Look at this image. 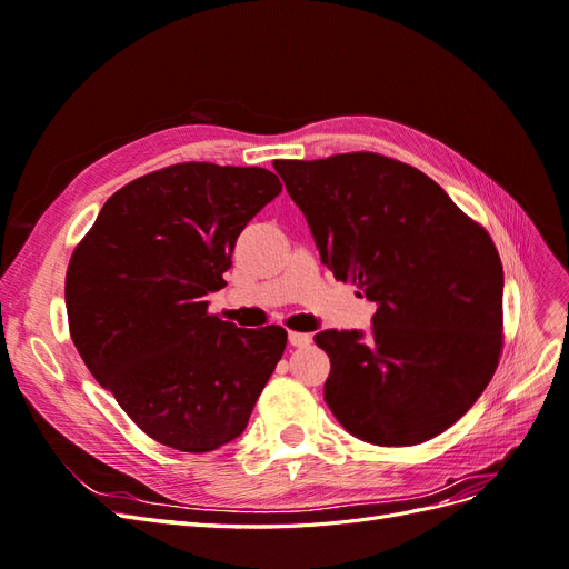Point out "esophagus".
<instances>
[{
    "instance_id": "1",
    "label": "esophagus",
    "mask_w": 569,
    "mask_h": 569,
    "mask_svg": "<svg viewBox=\"0 0 569 569\" xmlns=\"http://www.w3.org/2000/svg\"><path fill=\"white\" fill-rule=\"evenodd\" d=\"M311 341H313L311 335H306V332H289V343H291V347L301 349V347H308V343H311Z\"/></svg>"
}]
</instances>
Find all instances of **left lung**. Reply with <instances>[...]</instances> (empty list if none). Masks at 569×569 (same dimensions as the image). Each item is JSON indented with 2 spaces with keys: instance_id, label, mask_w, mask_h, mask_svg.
Masks as SVG:
<instances>
[{
  "instance_id": "1",
  "label": "left lung",
  "mask_w": 569,
  "mask_h": 569,
  "mask_svg": "<svg viewBox=\"0 0 569 569\" xmlns=\"http://www.w3.org/2000/svg\"><path fill=\"white\" fill-rule=\"evenodd\" d=\"M320 261L377 303L372 332L325 330V401L375 446L441 435L503 351V266L489 232L418 168L372 151L272 161Z\"/></svg>"
}]
</instances>
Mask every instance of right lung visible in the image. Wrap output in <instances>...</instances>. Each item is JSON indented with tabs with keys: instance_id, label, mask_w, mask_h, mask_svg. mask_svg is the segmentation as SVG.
Wrapping results in <instances>:
<instances>
[{
	"instance_id": "obj_1",
	"label": "right lung",
	"mask_w": 569,
	"mask_h": 569,
	"mask_svg": "<svg viewBox=\"0 0 569 569\" xmlns=\"http://www.w3.org/2000/svg\"><path fill=\"white\" fill-rule=\"evenodd\" d=\"M280 192L266 168L176 163L120 187L76 247L71 339L153 441L209 453L244 432L287 332L220 320L203 297L228 284L239 232Z\"/></svg>"
}]
</instances>
